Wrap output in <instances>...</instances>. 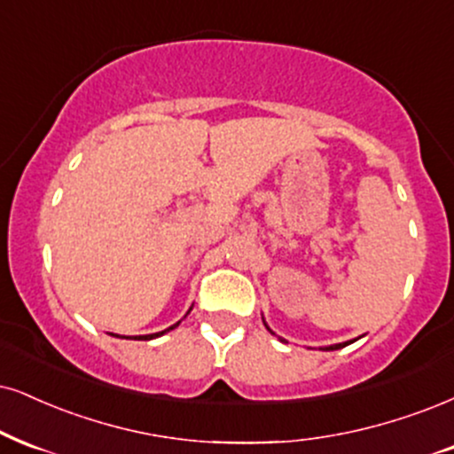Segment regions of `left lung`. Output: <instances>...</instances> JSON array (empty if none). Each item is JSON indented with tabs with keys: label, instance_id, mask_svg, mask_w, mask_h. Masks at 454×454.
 Wrapping results in <instances>:
<instances>
[{
	"label": "left lung",
	"instance_id": "obj_1",
	"mask_svg": "<svg viewBox=\"0 0 454 454\" xmlns=\"http://www.w3.org/2000/svg\"><path fill=\"white\" fill-rule=\"evenodd\" d=\"M262 324H265V328L267 330H270V333L271 334H276V333H273V330L270 328V326H267V322H265V317H262ZM276 337H278V334H276ZM279 340H282V343H286V340H284L282 337H278ZM351 343H354V340H345V343H334V345H326V347H320V349L322 351H334V349H340V347H345V345H351Z\"/></svg>",
	"mask_w": 454,
	"mask_h": 454
}]
</instances>
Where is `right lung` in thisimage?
<instances>
[{"mask_svg": "<svg viewBox=\"0 0 454 454\" xmlns=\"http://www.w3.org/2000/svg\"><path fill=\"white\" fill-rule=\"evenodd\" d=\"M189 311H192V309H189ZM189 311H187V313H189ZM187 313H184V317H187ZM178 324H181V320H178L176 324H172L170 328L161 330V333H153V334H141V337H134V339H141V340H151V339H158V337H161V334H166V333H170V330H175V328L178 326ZM111 334H114V333H111ZM114 337H117V339H128V337H120V334H114Z\"/></svg>", "mask_w": 454, "mask_h": 454, "instance_id": "right-lung-1", "label": "right lung"}]
</instances>
